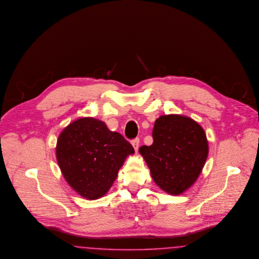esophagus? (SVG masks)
I'll use <instances>...</instances> for the list:
<instances>
[{"label": "esophagus", "instance_id": "34e87169", "mask_svg": "<svg viewBox=\"0 0 259 259\" xmlns=\"http://www.w3.org/2000/svg\"><path fill=\"white\" fill-rule=\"evenodd\" d=\"M131 144H132L133 147H134L135 151H138L139 145H140V139L136 138V139H134V140L131 142Z\"/></svg>", "mask_w": 259, "mask_h": 259}]
</instances>
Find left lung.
I'll return each mask as SVG.
<instances>
[{
	"label": "left lung",
	"mask_w": 259,
	"mask_h": 259,
	"mask_svg": "<svg viewBox=\"0 0 259 259\" xmlns=\"http://www.w3.org/2000/svg\"><path fill=\"white\" fill-rule=\"evenodd\" d=\"M153 144L139 152L156 184L170 195H180L200 175L208 156V142L202 127L180 114L161 115L152 131Z\"/></svg>",
	"instance_id": "left-lung-1"
}]
</instances>
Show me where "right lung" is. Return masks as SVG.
Segmentation results:
<instances>
[{
    "instance_id": "add662e5",
    "label": "right lung",
    "mask_w": 259,
    "mask_h": 259,
    "mask_svg": "<svg viewBox=\"0 0 259 259\" xmlns=\"http://www.w3.org/2000/svg\"><path fill=\"white\" fill-rule=\"evenodd\" d=\"M124 138L93 117H81L59 136L56 155L62 176L80 196L103 197L114 183L125 159L134 154Z\"/></svg>"
}]
</instances>
